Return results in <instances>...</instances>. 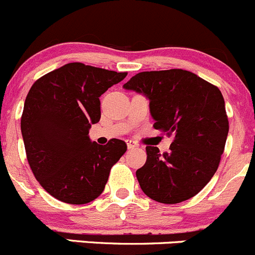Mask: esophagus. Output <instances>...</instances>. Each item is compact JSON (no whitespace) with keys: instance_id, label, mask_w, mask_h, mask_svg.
Returning a JSON list of instances; mask_svg holds the SVG:
<instances>
[{"instance_id":"obj_1","label":"esophagus","mask_w":255,"mask_h":255,"mask_svg":"<svg viewBox=\"0 0 255 255\" xmlns=\"http://www.w3.org/2000/svg\"><path fill=\"white\" fill-rule=\"evenodd\" d=\"M126 144H128V147H129V149H135V147L139 146L137 142L134 141V140H126Z\"/></svg>"}]
</instances>
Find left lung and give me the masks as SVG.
<instances>
[{"mask_svg":"<svg viewBox=\"0 0 255 255\" xmlns=\"http://www.w3.org/2000/svg\"><path fill=\"white\" fill-rule=\"evenodd\" d=\"M124 89L144 94L154 129L173 137L169 152L146 146V162L136 170L140 188L162 204L195 196L217 171L229 131L220 90L181 69L139 72Z\"/></svg>","mask_w":255,"mask_h":255,"instance_id":"left-lung-1","label":"left lung"}]
</instances>
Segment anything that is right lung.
I'll return each instance as SVG.
<instances>
[{"mask_svg": "<svg viewBox=\"0 0 255 255\" xmlns=\"http://www.w3.org/2000/svg\"><path fill=\"white\" fill-rule=\"evenodd\" d=\"M116 72L71 62L31 86L21 116L26 156L36 180L57 200L86 204L100 195L125 141L91 142L89 129L101 118L100 96L125 79Z\"/></svg>", "mask_w": 255, "mask_h": 255, "instance_id": "1", "label": "right lung"}]
</instances>
